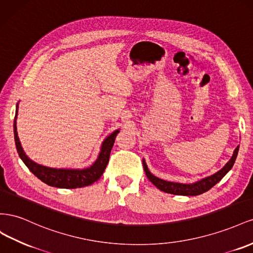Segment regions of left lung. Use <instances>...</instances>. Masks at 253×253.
<instances>
[{
  "instance_id": "left-lung-1",
  "label": "left lung",
  "mask_w": 253,
  "mask_h": 253,
  "mask_svg": "<svg viewBox=\"0 0 253 253\" xmlns=\"http://www.w3.org/2000/svg\"><path fill=\"white\" fill-rule=\"evenodd\" d=\"M239 148L240 146H237L235 148L232 158L230 159L229 162L220 170H218L216 174L210 177H207L193 184L169 182V181H165V180H162V179H159L148 170L147 165L144 160H143V168H144V170H145L147 178L149 179V181L153 182V184L156 185L160 191L169 193V194H174V195H183V196H196V195H200L210 190L211 187H213L216 183L219 182L223 178V176H225L227 172L232 169L233 164L235 162V159L237 157V153H239Z\"/></svg>"
}]
</instances>
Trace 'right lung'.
<instances>
[{"mask_svg": "<svg viewBox=\"0 0 253 253\" xmlns=\"http://www.w3.org/2000/svg\"><path fill=\"white\" fill-rule=\"evenodd\" d=\"M17 114H18V106H17V112L16 117L13 121V133H14V142H16L17 151L22 159V161L25 163L33 174L39 178L42 182H44L50 186L60 187V189H76V187H83L94 183L95 181L102 177L103 172L107 167L108 162H109V157L112 146L115 141V136L120 132L119 130H115L111 135L104 141L102 145V150L97 158L95 163L85 169H50L46 167H42L37 163L33 162L32 160L27 158L25 153L23 151L22 146L18 136L17 132Z\"/></svg>", "mask_w": 253, "mask_h": 253, "instance_id": "obj_1", "label": "right lung"}]
</instances>
